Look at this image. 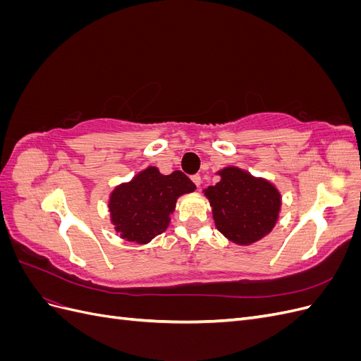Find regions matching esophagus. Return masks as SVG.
I'll return each instance as SVG.
<instances>
[{
	"mask_svg": "<svg viewBox=\"0 0 361 361\" xmlns=\"http://www.w3.org/2000/svg\"><path fill=\"white\" fill-rule=\"evenodd\" d=\"M191 179H192V182L195 183V187L200 188V185H202V178H200V174H194V176H192Z\"/></svg>",
	"mask_w": 361,
	"mask_h": 361,
	"instance_id": "esophagus-1",
	"label": "esophagus"
}]
</instances>
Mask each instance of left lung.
<instances>
[{"label":"left lung","mask_w":361,"mask_h":361,"mask_svg":"<svg viewBox=\"0 0 361 361\" xmlns=\"http://www.w3.org/2000/svg\"><path fill=\"white\" fill-rule=\"evenodd\" d=\"M216 174L220 182L203 192L218 231L238 245H250L267 236L279 220L280 191L269 180L239 167H224Z\"/></svg>","instance_id":"obj_1"}]
</instances>
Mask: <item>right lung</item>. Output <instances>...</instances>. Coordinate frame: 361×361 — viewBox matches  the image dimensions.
Instances as JSON below:
<instances>
[{
    "label": "right lung",
    "mask_w": 361,
    "mask_h": 361,
    "mask_svg": "<svg viewBox=\"0 0 361 361\" xmlns=\"http://www.w3.org/2000/svg\"><path fill=\"white\" fill-rule=\"evenodd\" d=\"M194 190L195 185L180 170L171 174H162L152 166L141 170L110 194L108 211L114 231L128 243H150L167 231L180 195Z\"/></svg>",
    "instance_id": "add662e5"
}]
</instances>
